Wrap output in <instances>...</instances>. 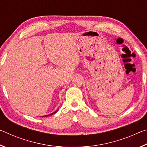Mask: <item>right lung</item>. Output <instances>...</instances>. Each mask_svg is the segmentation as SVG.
Returning a JSON list of instances; mask_svg holds the SVG:
<instances>
[{"mask_svg": "<svg viewBox=\"0 0 147 147\" xmlns=\"http://www.w3.org/2000/svg\"><path fill=\"white\" fill-rule=\"evenodd\" d=\"M57 111H58V110H56V111H54V112H53V113H51V114H49V115H44V116H43V117H49V116H50V115H53V114H54V113H56Z\"/></svg>", "mask_w": 147, "mask_h": 147, "instance_id": "add662e5", "label": "right lung"}]
</instances>
